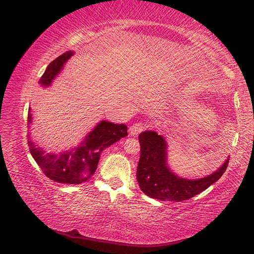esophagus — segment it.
Wrapping results in <instances>:
<instances>
[{
    "label": "esophagus",
    "mask_w": 254,
    "mask_h": 254,
    "mask_svg": "<svg viewBox=\"0 0 254 254\" xmlns=\"http://www.w3.org/2000/svg\"><path fill=\"white\" fill-rule=\"evenodd\" d=\"M143 130H144V127L141 123L133 124V126L130 128H128V131H130V134L133 135V136L137 135V134H139V133H141Z\"/></svg>",
    "instance_id": "1"
}]
</instances>
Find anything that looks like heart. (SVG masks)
<instances>
[{
    "label": "heart",
    "mask_w": 254,
    "mask_h": 254,
    "mask_svg": "<svg viewBox=\"0 0 254 254\" xmlns=\"http://www.w3.org/2000/svg\"><path fill=\"white\" fill-rule=\"evenodd\" d=\"M205 121H207V122H212V121H213V119H212V117H210L209 114H206V115H205Z\"/></svg>",
    "instance_id": "b5f03b06"
}]
</instances>
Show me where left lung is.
I'll list each match as a JSON object with an SVG mask.
<instances>
[{"label": "left lung", "mask_w": 254, "mask_h": 254, "mask_svg": "<svg viewBox=\"0 0 254 254\" xmlns=\"http://www.w3.org/2000/svg\"><path fill=\"white\" fill-rule=\"evenodd\" d=\"M140 160L136 180L145 195L163 201H182L191 198L216 183L225 173L229 159L215 173L200 179H185L171 173L167 165V142L154 131L139 134Z\"/></svg>", "instance_id": "obj_1"}]
</instances>
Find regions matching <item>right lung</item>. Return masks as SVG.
Masks as SVG:
<instances>
[{"label": "right lung", "instance_id": "right-lung-1", "mask_svg": "<svg viewBox=\"0 0 254 254\" xmlns=\"http://www.w3.org/2000/svg\"><path fill=\"white\" fill-rule=\"evenodd\" d=\"M74 55V51H66L49 64L39 83L49 86L64 65ZM32 122V115L29 109L28 124ZM127 135V127L124 124H114L101 121L88 133L78 147L59 154L47 153L38 148L31 140L28 145L30 153L47 177L62 184L79 185L88 180L95 173L101 152L117 141Z\"/></svg>", "mask_w": 254, "mask_h": 254}]
</instances>
